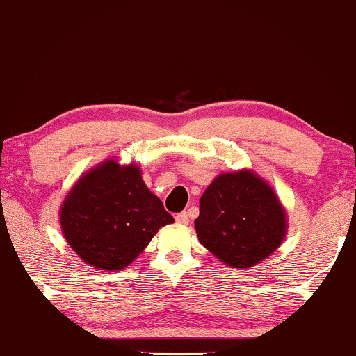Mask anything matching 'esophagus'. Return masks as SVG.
<instances>
[{
  "label": "esophagus",
  "mask_w": 356,
  "mask_h": 356,
  "mask_svg": "<svg viewBox=\"0 0 356 356\" xmlns=\"http://www.w3.org/2000/svg\"><path fill=\"white\" fill-rule=\"evenodd\" d=\"M175 220L178 223H181V225H188L189 223V213L188 212H179L175 216Z\"/></svg>",
  "instance_id": "34e87169"
}]
</instances>
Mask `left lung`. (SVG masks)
Segmentation results:
<instances>
[{
	"instance_id": "1",
	"label": "left lung",
	"mask_w": 356,
	"mask_h": 356,
	"mask_svg": "<svg viewBox=\"0 0 356 356\" xmlns=\"http://www.w3.org/2000/svg\"><path fill=\"white\" fill-rule=\"evenodd\" d=\"M197 238L218 259L251 267L285 236V212L266 181L248 170L223 173L209 184L194 220Z\"/></svg>"
}]
</instances>
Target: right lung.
Returning <instances> with one entry per match:
<instances>
[{"label":"right lung","instance_id":"obj_1","mask_svg":"<svg viewBox=\"0 0 356 356\" xmlns=\"http://www.w3.org/2000/svg\"><path fill=\"white\" fill-rule=\"evenodd\" d=\"M60 220L67 243L84 262L120 270L173 217L145 186L138 167L108 160L76 183L63 202Z\"/></svg>","mask_w":356,"mask_h":356}]
</instances>
